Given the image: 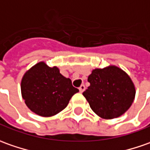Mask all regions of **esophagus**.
<instances>
[{
    "label": "esophagus",
    "instance_id": "obj_1",
    "mask_svg": "<svg viewBox=\"0 0 150 150\" xmlns=\"http://www.w3.org/2000/svg\"><path fill=\"white\" fill-rule=\"evenodd\" d=\"M79 90H80V92L82 93V92H83V91H85V85H80V88H79Z\"/></svg>",
    "mask_w": 150,
    "mask_h": 150
}]
</instances>
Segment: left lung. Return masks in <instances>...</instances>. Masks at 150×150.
I'll list each match as a JSON object with an SVG mask.
<instances>
[{"label": "left lung", "mask_w": 150, "mask_h": 150, "mask_svg": "<svg viewBox=\"0 0 150 150\" xmlns=\"http://www.w3.org/2000/svg\"><path fill=\"white\" fill-rule=\"evenodd\" d=\"M91 85L83 92L92 110L111 120L125 114L131 106L135 88L126 73L115 65L95 69L88 77Z\"/></svg>", "instance_id": "left-lung-1"}]
</instances>
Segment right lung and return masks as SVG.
<instances>
[{
	"mask_svg": "<svg viewBox=\"0 0 150 150\" xmlns=\"http://www.w3.org/2000/svg\"><path fill=\"white\" fill-rule=\"evenodd\" d=\"M21 95L25 105L36 115L53 116L63 110L79 90L56 67L39 62L25 72L21 80Z\"/></svg>",
	"mask_w": 150,
	"mask_h": 150,
	"instance_id": "obj_1",
	"label": "right lung"
}]
</instances>
